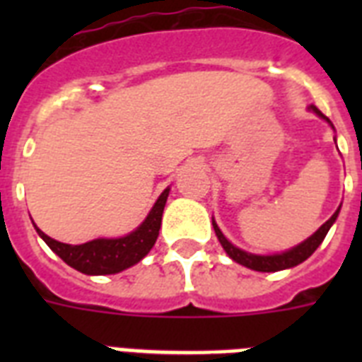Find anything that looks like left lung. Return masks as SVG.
<instances>
[{"label": "left lung", "instance_id": "1", "mask_svg": "<svg viewBox=\"0 0 362 362\" xmlns=\"http://www.w3.org/2000/svg\"><path fill=\"white\" fill-rule=\"evenodd\" d=\"M312 110H314L315 115H320L321 118H325V116L321 115V110H317L315 107H312ZM325 120L329 122V118H325ZM338 212H340V209H338L337 212H334V214H332L331 218H329V220H327L325 223H323V226H321L314 235H312V237L306 238L303 244H298L297 247H293V250H289V252L276 253V255H253V253L242 252V250L233 246L231 242L223 237V233L218 229L216 221H212V226H214V231L216 235H218V240L221 242V246H223V250H226L227 255H229L233 261L244 264V267H247V269L259 270V272H276V270L291 269V267H297L298 263L306 261V259H308L315 250H317V246L323 242V238L327 237V233H329L331 226L338 218Z\"/></svg>", "mask_w": 362, "mask_h": 362}]
</instances>
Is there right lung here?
I'll list each match as a JSON object with an SVG mask.
<instances>
[{
	"mask_svg": "<svg viewBox=\"0 0 362 362\" xmlns=\"http://www.w3.org/2000/svg\"><path fill=\"white\" fill-rule=\"evenodd\" d=\"M167 197H169V187L159 195L158 203L153 204V209L150 210L146 220L142 221V226L122 238H98L86 244L71 246V244L54 240L37 227L35 229L39 237L47 242L48 247L78 272L90 276L116 274L139 263L152 250L158 240Z\"/></svg>",
	"mask_w": 362,
	"mask_h": 362,
	"instance_id": "right-lung-1",
	"label": "right lung"
}]
</instances>
